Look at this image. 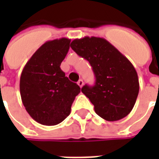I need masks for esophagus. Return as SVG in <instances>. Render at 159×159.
Here are the masks:
<instances>
[{
    "mask_svg": "<svg viewBox=\"0 0 159 159\" xmlns=\"http://www.w3.org/2000/svg\"><path fill=\"white\" fill-rule=\"evenodd\" d=\"M77 84H78V86L80 87V88H82V87L83 86V81L82 79H80L78 82H77Z\"/></svg>",
    "mask_w": 159,
    "mask_h": 159,
    "instance_id": "obj_1",
    "label": "esophagus"
}]
</instances>
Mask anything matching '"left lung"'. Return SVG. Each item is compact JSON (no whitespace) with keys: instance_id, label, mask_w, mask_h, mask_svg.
<instances>
[{"instance_id":"8db88e82","label":"left lung","mask_w":159,"mask_h":159,"mask_svg":"<svg viewBox=\"0 0 159 159\" xmlns=\"http://www.w3.org/2000/svg\"><path fill=\"white\" fill-rule=\"evenodd\" d=\"M70 48L93 68L95 84L83 86L82 92L93 104L95 112L110 122L128 116L140 89L136 70L129 60L101 37L75 39Z\"/></svg>"}]
</instances>
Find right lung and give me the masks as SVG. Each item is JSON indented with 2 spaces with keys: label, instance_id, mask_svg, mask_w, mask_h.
Segmentation results:
<instances>
[{
  "label": "right lung",
  "instance_id": "right-lung-1",
  "mask_svg": "<svg viewBox=\"0 0 159 159\" xmlns=\"http://www.w3.org/2000/svg\"><path fill=\"white\" fill-rule=\"evenodd\" d=\"M70 39L48 41L28 60L21 73L19 89L30 116L47 126L59 124L70 113L71 105L81 92L60 69Z\"/></svg>",
  "mask_w": 159,
  "mask_h": 159
}]
</instances>
